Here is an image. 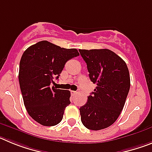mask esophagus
Listing matches in <instances>:
<instances>
[{"mask_svg": "<svg viewBox=\"0 0 152 152\" xmlns=\"http://www.w3.org/2000/svg\"><path fill=\"white\" fill-rule=\"evenodd\" d=\"M71 93H72V96H75V95H76V94H77V91H72V92H71Z\"/></svg>", "mask_w": 152, "mask_h": 152, "instance_id": "obj_1", "label": "esophagus"}]
</instances>
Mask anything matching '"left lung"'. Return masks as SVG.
<instances>
[{"mask_svg":"<svg viewBox=\"0 0 152 152\" xmlns=\"http://www.w3.org/2000/svg\"><path fill=\"white\" fill-rule=\"evenodd\" d=\"M85 61L89 77L96 84L80 107L83 125L91 130L106 129L121 113L130 88V76L126 62L110 49H79Z\"/></svg>","mask_w":152,"mask_h":152,"instance_id":"8db88e82","label":"left lung"}]
</instances>
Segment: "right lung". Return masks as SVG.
I'll return each instance as SVG.
<instances>
[{
  "instance_id": "obj_1",
  "label": "right lung",
  "mask_w": 152,
  "mask_h": 152,
  "mask_svg": "<svg viewBox=\"0 0 152 152\" xmlns=\"http://www.w3.org/2000/svg\"><path fill=\"white\" fill-rule=\"evenodd\" d=\"M78 56L76 49L61 48L45 40L23 52L19 69L20 87L28 113L39 124L53 126L61 121L65 107L71 103V93L51 86L65 63Z\"/></svg>"
}]
</instances>
